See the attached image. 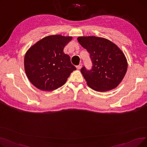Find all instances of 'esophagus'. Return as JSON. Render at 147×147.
Wrapping results in <instances>:
<instances>
[{"mask_svg":"<svg viewBox=\"0 0 147 147\" xmlns=\"http://www.w3.org/2000/svg\"><path fill=\"white\" fill-rule=\"evenodd\" d=\"M82 64H80L79 65H78V66L76 67V68H78V69H80V68H82Z\"/></svg>","mask_w":147,"mask_h":147,"instance_id":"1","label":"esophagus"}]
</instances>
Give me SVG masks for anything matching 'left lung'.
Here are the masks:
<instances>
[{
    "label": "left lung",
    "mask_w": 147,
    "mask_h": 147,
    "mask_svg": "<svg viewBox=\"0 0 147 147\" xmlns=\"http://www.w3.org/2000/svg\"><path fill=\"white\" fill-rule=\"evenodd\" d=\"M78 40L90 53V70L83 67L81 73L89 87L97 92L117 88L126 73L127 62L124 53L111 41L96 36H80Z\"/></svg>",
    "instance_id": "8db88e82"
}]
</instances>
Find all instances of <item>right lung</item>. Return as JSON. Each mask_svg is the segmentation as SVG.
Segmentation results:
<instances>
[{"instance_id":"right-lung-1","label":"right lung","mask_w":147,"mask_h":147,"mask_svg":"<svg viewBox=\"0 0 147 147\" xmlns=\"http://www.w3.org/2000/svg\"><path fill=\"white\" fill-rule=\"evenodd\" d=\"M73 38L59 34L46 36L28 49L24 57L28 79L37 89L52 91L63 86L76 69L64 48Z\"/></svg>"}]
</instances>
